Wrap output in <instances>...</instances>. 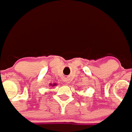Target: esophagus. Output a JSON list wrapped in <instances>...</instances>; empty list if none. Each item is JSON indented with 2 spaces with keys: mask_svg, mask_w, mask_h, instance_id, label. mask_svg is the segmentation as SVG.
Wrapping results in <instances>:
<instances>
[{
  "mask_svg": "<svg viewBox=\"0 0 132 132\" xmlns=\"http://www.w3.org/2000/svg\"><path fill=\"white\" fill-rule=\"evenodd\" d=\"M66 83H67V80H66Z\"/></svg>",
  "mask_w": 132,
  "mask_h": 132,
  "instance_id": "1",
  "label": "esophagus"
}]
</instances>
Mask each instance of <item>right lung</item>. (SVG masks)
<instances>
[{
    "mask_svg": "<svg viewBox=\"0 0 132 132\" xmlns=\"http://www.w3.org/2000/svg\"><path fill=\"white\" fill-rule=\"evenodd\" d=\"M51 85V86H52V87H54V86H56V84L55 83V84H53V85Z\"/></svg>",
    "mask_w": 132,
    "mask_h": 132,
    "instance_id": "1",
    "label": "right lung"
}]
</instances>
